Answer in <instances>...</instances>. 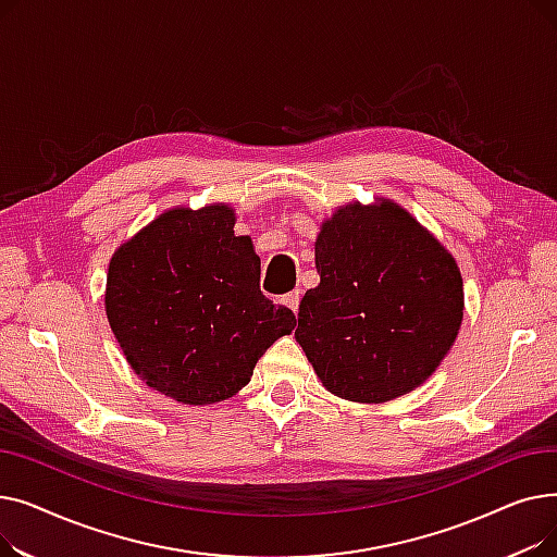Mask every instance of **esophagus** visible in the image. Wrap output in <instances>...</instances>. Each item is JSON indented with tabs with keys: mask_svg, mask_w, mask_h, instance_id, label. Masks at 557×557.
I'll list each match as a JSON object with an SVG mask.
<instances>
[{
	"mask_svg": "<svg viewBox=\"0 0 557 557\" xmlns=\"http://www.w3.org/2000/svg\"><path fill=\"white\" fill-rule=\"evenodd\" d=\"M284 305H286L290 311L298 313V309H300V290H294V294L284 296Z\"/></svg>",
	"mask_w": 557,
	"mask_h": 557,
	"instance_id": "1",
	"label": "esophagus"
}]
</instances>
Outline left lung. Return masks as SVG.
Masks as SVG:
<instances>
[{
	"label": "left lung",
	"instance_id": "left-lung-1",
	"mask_svg": "<svg viewBox=\"0 0 557 557\" xmlns=\"http://www.w3.org/2000/svg\"><path fill=\"white\" fill-rule=\"evenodd\" d=\"M315 269L296 341L330 393L388 401L441 366L462 320V277L399 205L341 208L318 234Z\"/></svg>",
	"mask_w": 557,
	"mask_h": 557
}]
</instances>
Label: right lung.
<instances>
[{"instance_id":"right-lung-1","label":"right lung","mask_w":557,"mask_h":557,"mask_svg":"<svg viewBox=\"0 0 557 557\" xmlns=\"http://www.w3.org/2000/svg\"><path fill=\"white\" fill-rule=\"evenodd\" d=\"M227 205L175 208L110 259L106 313L131 368L183 404L239 393L261 355L296 327L259 288V257Z\"/></svg>"}]
</instances>
